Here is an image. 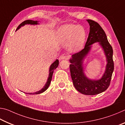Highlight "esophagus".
Here are the masks:
<instances>
[{
  "label": "esophagus",
  "mask_w": 125,
  "mask_h": 125,
  "mask_svg": "<svg viewBox=\"0 0 125 125\" xmlns=\"http://www.w3.org/2000/svg\"><path fill=\"white\" fill-rule=\"evenodd\" d=\"M69 57V56L67 54H63L61 56L60 58L61 60H67L68 58Z\"/></svg>",
  "instance_id": "1"
}]
</instances>
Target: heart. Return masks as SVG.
Instances as JSON below:
<instances>
[{
  "label": "heart",
  "instance_id": "b5f03b06",
  "mask_svg": "<svg viewBox=\"0 0 125 125\" xmlns=\"http://www.w3.org/2000/svg\"><path fill=\"white\" fill-rule=\"evenodd\" d=\"M59 39L64 43L70 42L69 49L77 51L82 47L86 37L85 31L80 25L66 24L62 26L59 30Z\"/></svg>",
  "mask_w": 125,
  "mask_h": 125
}]
</instances>
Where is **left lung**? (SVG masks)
<instances>
[{
	"instance_id": "obj_1",
	"label": "left lung",
	"mask_w": 125,
	"mask_h": 125,
	"mask_svg": "<svg viewBox=\"0 0 125 125\" xmlns=\"http://www.w3.org/2000/svg\"><path fill=\"white\" fill-rule=\"evenodd\" d=\"M87 21L90 25L87 41L83 50L72 55V58L70 60L71 64L69 65V68L73 85L76 89L84 95H94L104 92L110 84L114 69L113 50L100 25L93 20L88 19ZM96 42H99L102 46L108 63L102 78L98 81H92L88 79L84 75L82 63L83 58L89 51L90 45Z\"/></svg>"
}]
</instances>
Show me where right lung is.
<instances>
[{"label": "right lung", "mask_w": 125, "mask_h": 125, "mask_svg": "<svg viewBox=\"0 0 125 125\" xmlns=\"http://www.w3.org/2000/svg\"><path fill=\"white\" fill-rule=\"evenodd\" d=\"M37 21H33L32 20H25L24 21H23L21 23V24L19 25L18 27H17V29L16 30H18L19 29H20L21 27L22 26H24L25 24H31V25H36L37 24ZM58 64H59V61L58 60H57L56 61H54V62L52 63L51 65V67L50 68V71H49V76H48V78L47 79V83H46L45 85L43 86V88L40 91H38L37 92H35V93H26V94H40V93H42L45 92V90H47V89L48 88V86H49L51 82V80H52V75H53V71L56 68H57V67L58 66Z\"/></svg>", "instance_id": "obj_1"}]
</instances>
